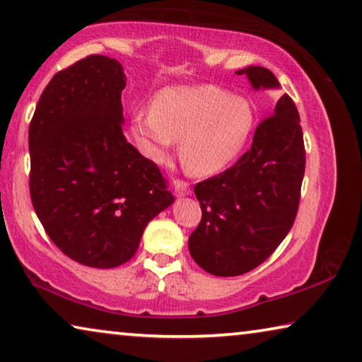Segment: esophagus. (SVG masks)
I'll list each match as a JSON object with an SVG mask.
<instances>
[{"instance_id":"34e87169","label":"esophagus","mask_w":362,"mask_h":362,"mask_svg":"<svg viewBox=\"0 0 362 362\" xmlns=\"http://www.w3.org/2000/svg\"><path fill=\"white\" fill-rule=\"evenodd\" d=\"M173 186H175V191L177 196H187V194L191 192V189H189V182L182 181V180H175Z\"/></svg>"}]
</instances>
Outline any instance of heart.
Returning a JSON list of instances; mask_svg holds the SVG:
<instances>
[{
  "label": "heart",
  "mask_w": 362,
  "mask_h": 362,
  "mask_svg": "<svg viewBox=\"0 0 362 362\" xmlns=\"http://www.w3.org/2000/svg\"><path fill=\"white\" fill-rule=\"evenodd\" d=\"M252 127L247 100L215 86L171 87L155 97L152 111L132 119V131L150 158L163 162L175 141L189 173L209 176L231 162Z\"/></svg>",
  "instance_id": "heart-1"
}]
</instances>
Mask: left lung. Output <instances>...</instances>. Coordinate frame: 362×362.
Instances as JSON below:
<instances>
[{
    "label": "left lung",
    "instance_id": "1",
    "mask_svg": "<svg viewBox=\"0 0 362 362\" xmlns=\"http://www.w3.org/2000/svg\"><path fill=\"white\" fill-rule=\"evenodd\" d=\"M254 88L278 87L274 72L249 66ZM305 148L291 97L255 127L252 146L238 162L194 186L202 220L189 236V252L216 276H238L259 267L291 230L299 209Z\"/></svg>",
    "mask_w": 362,
    "mask_h": 362
}]
</instances>
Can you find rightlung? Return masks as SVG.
<instances>
[{"label": "right lung", "instance_id": "add662e5", "mask_svg": "<svg viewBox=\"0 0 362 362\" xmlns=\"http://www.w3.org/2000/svg\"><path fill=\"white\" fill-rule=\"evenodd\" d=\"M124 87L118 61L90 54L53 76L29 126L38 220L63 254L95 269L134 257L148 221L175 200L123 134Z\"/></svg>", "mask_w": 362, "mask_h": 362}]
</instances>
